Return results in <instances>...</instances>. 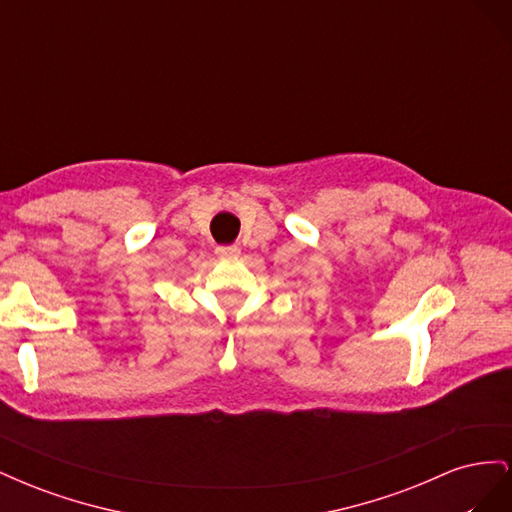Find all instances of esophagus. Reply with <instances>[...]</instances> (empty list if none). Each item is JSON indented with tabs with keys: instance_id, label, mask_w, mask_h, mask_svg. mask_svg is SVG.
<instances>
[{
	"instance_id": "1",
	"label": "esophagus",
	"mask_w": 512,
	"mask_h": 512,
	"mask_svg": "<svg viewBox=\"0 0 512 512\" xmlns=\"http://www.w3.org/2000/svg\"><path fill=\"white\" fill-rule=\"evenodd\" d=\"M215 254L218 256H237L239 254V247L237 245H222L215 250Z\"/></svg>"
}]
</instances>
